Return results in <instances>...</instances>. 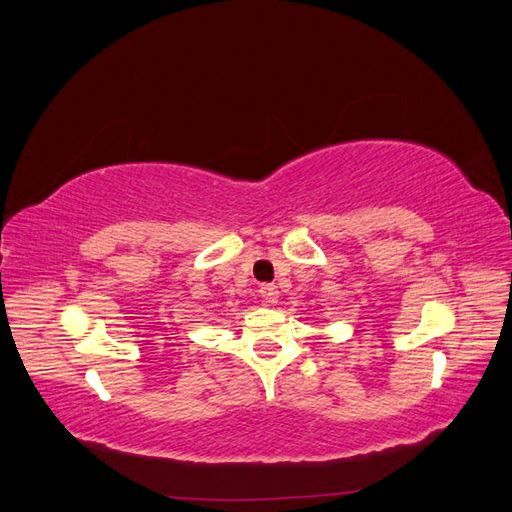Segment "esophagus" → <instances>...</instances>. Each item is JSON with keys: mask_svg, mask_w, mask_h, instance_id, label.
Returning a JSON list of instances; mask_svg holds the SVG:
<instances>
[{"mask_svg": "<svg viewBox=\"0 0 512 512\" xmlns=\"http://www.w3.org/2000/svg\"><path fill=\"white\" fill-rule=\"evenodd\" d=\"M260 297L265 303L273 305V303H277V299H280V290H277L275 284H265V286H260Z\"/></svg>", "mask_w": 512, "mask_h": 512, "instance_id": "34e87169", "label": "esophagus"}]
</instances>
